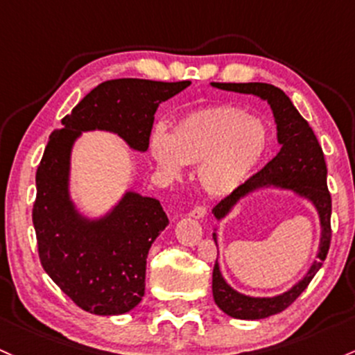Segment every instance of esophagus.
Wrapping results in <instances>:
<instances>
[{
	"label": "esophagus",
	"mask_w": 355,
	"mask_h": 355,
	"mask_svg": "<svg viewBox=\"0 0 355 355\" xmlns=\"http://www.w3.org/2000/svg\"><path fill=\"white\" fill-rule=\"evenodd\" d=\"M189 216L193 217V219H204L207 216V210H205V207H202V205H198V207L190 210Z\"/></svg>",
	"instance_id": "1"
}]
</instances>
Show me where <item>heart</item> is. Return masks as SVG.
I'll return each instance as SVG.
<instances>
[{"instance_id": "b5f03b06", "label": "heart", "mask_w": 355, "mask_h": 355, "mask_svg": "<svg viewBox=\"0 0 355 355\" xmlns=\"http://www.w3.org/2000/svg\"><path fill=\"white\" fill-rule=\"evenodd\" d=\"M270 146L264 121L244 109L220 104L189 112L170 135L155 131L150 157L171 177L182 165H197V180L210 197L236 193L249 180Z\"/></svg>"}]
</instances>
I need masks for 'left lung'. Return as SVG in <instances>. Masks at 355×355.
<instances>
[{"instance_id": "left-lung-1", "label": "left lung", "mask_w": 355, "mask_h": 355, "mask_svg": "<svg viewBox=\"0 0 355 355\" xmlns=\"http://www.w3.org/2000/svg\"><path fill=\"white\" fill-rule=\"evenodd\" d=\"M210 85L220 91L251 94L259 97L261 101H266L272 111L276 138L279 143L278 155L263 170L252 175L236 193L224 198L212 209L217 222L224 220L241 200L270 189L291 192L302 200L309 202L317 210L318 222H320L317 259H313L302 279L275 297H251L234 290L222 276L220 266L216 259L212 272V295L216 305L232 318L261 320L288 309L305 291L327 258L330 246V214H332V200L327 190V165L322 146L318 145V139L311 131L310 124L302 118L290 97L282 89L264 83H210ZM212 237L217 244V227L214 229Z\"/></svg>"}]
</instances>
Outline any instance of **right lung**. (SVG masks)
I'll return each instance as SVG.
<instances>
[{"mask_svg":"<svg viewBox=\"0 0 355 355\" xmlns=\"http://www.w3.org/2000/svg\"><path fill=\"white\" fill-rule=\"evenodd\" d=\"M189 85V80H107L50 135L35 178L38 254L46 275L89 313L123 315L141 302L148 251L168 217L157 198L130 189L99 216L80 210L70 192L73 146L83 133L106 131L145 153L158 106Z\"/></svg>","mask_w":355,"mask_h":355,"instance_id":"right-lung-1","label":"right lung"}]
</instances>
